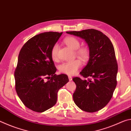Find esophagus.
<instances>
[{
	"instance_id": "1",
	"label": "esophagus",
	"mask_w": 131,
	"mask_h": 131,
	"mask_svg": "<svg viewBox=\"0 0 131 131\" xmlns=\"http://www.w3.org/2000/svg\"><path fill=\"white\" fill-rule=\"evenodd\" d=\"M69 81H72V77L70 76H69Z\"/></svg>"
}]
</instances>
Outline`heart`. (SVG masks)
<instances>
[{
    "label": "heart",
    "mask_w": 131,
    "mask_h": 131,
    "mask_svg": "<svg viewBox=\"0 0 131 131\" xmlns=\"http://www.w3.org/2000/svg\"><path fill=\"white\" fill-rule=\"evenodd\" d=\"M64 42L66 46L70 48L73 50H76V54L83 61H87L90 57V50L87 47H80V43L78 39L74 37H68L64 40ZM59 46L57 44H55L53 46L51 55L52 58L56 61L58 59V52ZM82 65V62L79 59L68 62H63L59 66V70L62 73L72 76L75 74L77 72L79 69Z\"/></svg>",
    "instance_id": "heart-1"
}]
</instances>
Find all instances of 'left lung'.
I'll list each match as a JSON object with an SVG mask.
<instances>
[{
    "label": "left lung",
    "instance_id": "1",
    "mask_svg": "<svg viewBox=\"0 0 131 131\" xmlns=\"http://www.w3.org/2000/svg\"><path fill=\"white\" fill-rule=\"evenodd\" d=\"M66 33L84 40L90 50L89 61L80 73L90 79L73 78L76 85L73 101L82 110L97 112L109 102L117 85L118 65L113 45L105 35L94 29Z\"/></svg>",
    "mask_w": 131,
    "mask_h": 131
}]
</instances>
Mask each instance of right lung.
Here are the masks:
<instances>
[{"mask_svg": "<svg viewBox=\"0 0 131 131\" xmlns=\"http://www.w3.org/2000/svg\"><path fill=\"white\" fill-rule=\"evenodd\" d=\"M62 33H41L22 47L14 77L15 90L26 107L41 113L57 103V93L69 81L67 75L55 74L57 69L51 51ZM50 78L46 81L45 78Z\"/></svg>", "mask_w": 131, "mask_h": 131, "instance_id": "obj_1", "label": "right lung"}]
</instances>
